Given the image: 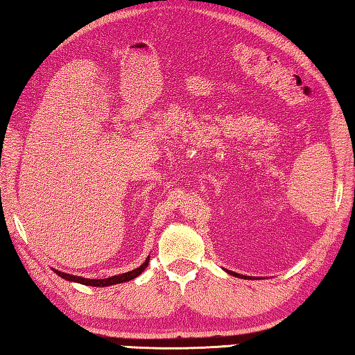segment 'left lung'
I'll list each match as a JSON object with an SVG mask.
<instances>
[{"label": "left lung", "instance_id": "obj_1", "mask_svg": "<svg viewBox=\"0 0 355 355\" xmlns=\"http://www.w3.org/2000/svg\"><path fill=\"white\" fill-rule=\"evenodd\" d=\"M225 271H227L229 275H232V276H236V277H241V279H243V277H248V279H252V276H243V275H238V273H235V271H229V270H225Z\"/></svg>", "mask_w": 355, "mask_h": 355}]
</instances>
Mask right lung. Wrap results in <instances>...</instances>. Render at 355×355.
<instances>
[{
  "label": "right lung",
  "mask_w": 355,
  "mask_h": 355,
  "mask_svg": "<svg viewBox=\"0 0 355 355\" xmlns=\"http://www.w3.org/2000/svg\"><path fill=\"white\" fill-rule=\"evenodd\" d=\"M149 263V256L146 258V261L141 263L139 268H135L132 271H128V273H122V275H117V276H111V277H105V279H87V277H80V276H74V275H69V273H62V271L55 270L53 271L58 276H61L65 281H70V282H78L82 285H88V286H108V285H114V284H122V282H128V281H132L134 277H137L139 275H141V271L148 267Z\"/></svg>",
  "instance_id": "add662e5"
}]
</instances>
